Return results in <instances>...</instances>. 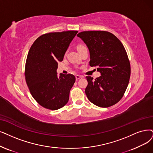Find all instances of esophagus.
I'll return each instance as SVG.
<instances>
[{
  "mask_svg": "<svg viewBox=\"0 0 153 153\" xmlns=\"http://www.w3.org/2000/svg\"><path fill=\"white\" fill-rule=\"evenodd\" d=\"M75 77H76V80H80V79H82V78H83V76L78 75H76V76H75Z\"/></svg>",
  "mask_w": 153,
  "mask_h": 153,
  "instance_id": "obj_1",
  "label": "esophagus"
}]
</instances>
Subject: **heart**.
Here are the masks:
<instances>
[{"instance_id": "1", "label": "heart", "mask_w": 153, "mask_h": 153, "mask_svg": "<svg viewBox=\"0 0 153 153\" xmlns=\"http://www.w3.org/2000/svg\"><path fill=\"white\" fill-rule=\"evenodd\" d=\"M85 46H83V45H78V46H77V50H80V49H82V48H84Z\"/></svg>"}]
</instances>
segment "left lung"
Returning a JSON list of instances; mask_svg holds the SVG:
<instances>
[{
  "label": "left lung",
  "instance_id": "left-lung-1",
  "mask_svg": "<svg viewBox=\"0 0 153 153\" xmlns=\"http://www.w3.org/2000/svg\"><path fill=\"white\" fill-rule=\"evenodd\" d=\"M88 48L90 66L97 67L101 76H86L88 99L100 107H108L123 97L129 82L131 66L125 48L113 34L103 30L77 34Z\"/></svg>",
  "mask_w": 153,
  "mask_h": 153
}]
</instances>
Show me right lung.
<instances>
[{
    "mask_svg": "<svg viewBox=\"0 0 153 153\" xmlns=\"http://www.w3.org/2000/svg\"><path fill=\"white\" fill-rule=\"evenodd\" d=\"M77 30L50 33L36 39L29 51L25 68L26 81L30 94L40 105L58 110L69 100L75 76L57 75L58 62L63 59Z\"/></svg>",
    "mask_w": 153,
    "mask_h": 153,
    "instance_id": "1",
    "label": "right lung"
}]
</instances>
